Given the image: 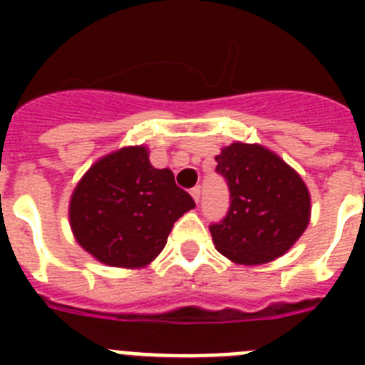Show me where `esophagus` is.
Wrapping results in <instances>:
<instances>
[{
	"mask_svg": "<svg viewBox=\"0 0 365 365\" xmlns=\"http://www.w3.org/2000/svg\"><path fill=\"white\" fill-rule=\"evenodd\" d=\"M192 197H193V201L195 202H199V199H201V188H199V186H195V188H192Z\"/></svg>",
	"mask_w": 365,
	"mask_h": 365,
	"instance_id": "esophagus-1",
	"label": "esophagus"
}]
</instances>
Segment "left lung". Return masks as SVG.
<instances>
[{"label":"left lung","instance_id":"left-lung-1","mask_svg":"<svg viewBox=\"0 0 365 365\" xmlns=\"http://www.w3.org/2000/svg\"><path fill=\"white\" fill-rule=\"evenodd\" d=\"M230 210L212 225L215 248L235 265H265L291 250L311 221V193L299 173L261 144L232 143L215 155Z\"/></svg>","mask_w":365,"mask_h":365}]
</instances>
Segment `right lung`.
I'll list each match as a JSON object with an SVG mask.
<instances>
[{"label": "right lung", "instance_id": "right-lung-1", "mask_svg": "<svg viewBox=\"0 0 365 365\" xmlns=\"http://www.w3.org/2000/svg\"><path fill=\"white\" fill-rule=\"evenodd\" d=\"M195 208L172 170H157L146 146H125L96 160L73 190L69 225L96 261L144 269L163 252L173 222Z\"/></svg>", "mask_w": 365, "mask_h": 365}]
</instances>
